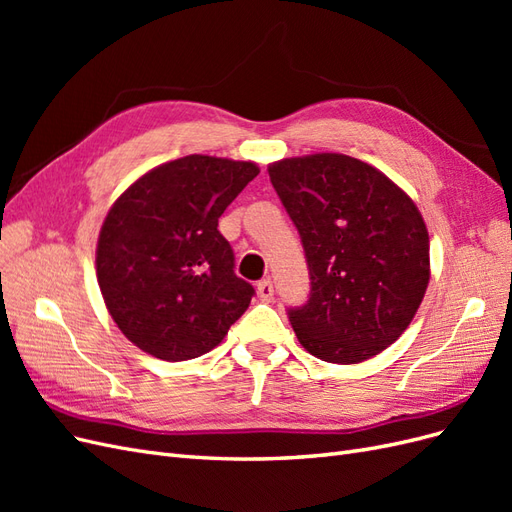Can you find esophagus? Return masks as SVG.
<instances>
[{
	"mask_svg": "<svg viewBox=\"0 0 512 512\" xmlns=\"http://www.w3.org/2000/svg\"><path fill=\"white\" fill-rule=\"evenodd\" d=\"M258 297L262 299V301H271L273 299V282L271 280H260L258 282Z\"/></svg>",
	"mask_w": 512,
	"mask_h": 512,
	"instance_id": "esophagus-1",
	"label": "esophagus"
}]
</instances>
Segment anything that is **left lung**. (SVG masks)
Segmentation results:
<instances>
[{
	"instance_id": "left-lung-1",
	"label": "left lung",
	"mask_w": 512,
	"mask_h": 512,
	"mask_svg": "<svg viewBox=\"0 0 512 512\" xmlns=\"http://www.w3.org/2000/svg\"><path fill=\"white\" fill-rule=\"evenodd\" d=\"M269 177L307 260L309 297L288 307L301 346L339 365L389 348L429 284V235L412 198L344 153L275 162Z\"/></svg>"
}]
</instances>
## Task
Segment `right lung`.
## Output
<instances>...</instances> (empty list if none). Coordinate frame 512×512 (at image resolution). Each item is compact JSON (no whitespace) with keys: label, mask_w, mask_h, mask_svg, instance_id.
Instances as JSON below:
<instances>
[{"label":"right lung","mask_w":512,"mask_h":512,"mask_svg":"<svg viewBox=\"0 0 512 512\" xmlns=\"http://www.w3.org/2000/svg\"><path fill=\"white\" fill-rule=\"evenodd\" d=\"M258 173L252 162L185 156L115 200L98 239V284L132 344L162 361H188L241 318L256 292L235 273L218 220Z\"/></svg>","instance_id":"right-lung-1"}]
</instances>
